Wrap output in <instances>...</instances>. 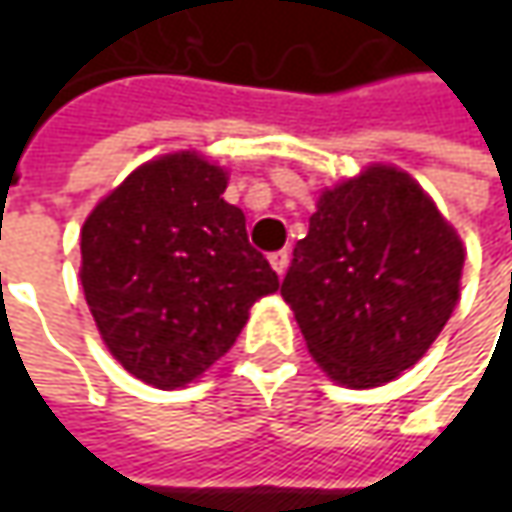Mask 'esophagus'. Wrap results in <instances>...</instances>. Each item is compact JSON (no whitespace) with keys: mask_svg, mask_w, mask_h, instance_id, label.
I'll use <instances>...</instances> for the list:
<instances>
[{"mask_svg":"<svg viewBox=\"0 0 512 512\" xmlns=\"http://www.w3.org/2000/svg\"><path fill=\"white\" fill-rule=\"evenodd\" d=\"M267 259H270L273 270H276V273L282 276V273L287 270V262H290V253H287V250H276V253H270Z\"/></svg>","mask_w":512,"mask_h":512,"instance_id":"34e87169","label":"esophagus"}]
</instances>
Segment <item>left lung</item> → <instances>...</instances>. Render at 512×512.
Instances as JSON below:
<instances>
[{
	"mask_svg": "<svg viewBox=\"0 0 512 512\" xmlns=\"http://www.w3.org/2000/svg\"><path fill=\"white\" fill-rule=\"evenodd\" d=\"M464 247L404 170L373 165L319 196L282 296L333 382L379 387L413 367L459 302Z\"/></svg>",
	"mask_w": 512,
	"mask_h": 512,
	"instance_id": "left-lung-1",
	"label": "left lung"
}]
</instances>
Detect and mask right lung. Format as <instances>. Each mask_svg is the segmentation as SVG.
<instances>
[{"instance_id": "obj_1", "label": "right lung", "mask_w": 512, "mask_h": 512, "mask_svg": "<svg viewBox=\"0 0 512 512\" xmlns=\"http://www.w3.org/2000/svg\"><path fill=\"white\" fill-rule=\"evenodd\" d=\"M227 173L196 150L136 168L82 227V287L128 373L176 390L233 347L279 276L222 199Z\"/></svg>"}]
</instances>
